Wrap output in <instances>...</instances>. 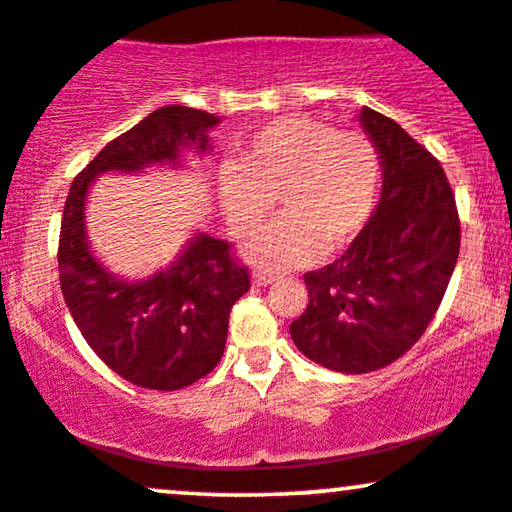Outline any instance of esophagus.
<instances>
[{"mask_svg": "<svg viewBox=\"0 0 512 512\" xmlns=\"http://www.w3.org/2000/svg\"><path fill=\"white\" fill-rule=\"evenodd\" d=\"M276 276H271V273H263V271H254L251 273V283L256 285V288H266V285H271Z\"/></svg>", "mask_w": 512, "mask_h": 512, "instance_id": "34e87169", "label": "esophagus"}]
</instances>
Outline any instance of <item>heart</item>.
Here are the masks:
<instances>
[{"label": "heart", "mask_w": 512, "mask_h": 512, "mask_svg": "<svg viewBox=\"0 0 512 512\" xmlns=\"http://www.w3.org/2000/svg\"><path fill=\"white\" fill-rule=\"evenodd\" d=\"M381 158L371 139L312 117H280L219 170V205L229 232L249 236L273 210L283 217L244 246L246 261L268 271L307 266L349 249L371 222Z\"/></svg>", "instance_id": "heart-1"}]
</instances>
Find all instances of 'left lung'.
Returning <instances> with one entry per match:
<instances>
[{
	"mask_svg": "<svg viewBox=\"0 0 512 512\" xmlns=\"http://www.w3.org/2000/svg\"><path fill=\"white\" fill-rule=\"evenodd\" d=\"M383 188L359 239L305 273V312L290 337L329 371L368 373L405 354L444 298L459 258V214L442 166L393 119L361 107Z\"/></svg>",
	"mask_w": 512,
	"mask_h": 512,
	"instance_id": "obj_1",
	"label": "left lung"
}]
</instances>
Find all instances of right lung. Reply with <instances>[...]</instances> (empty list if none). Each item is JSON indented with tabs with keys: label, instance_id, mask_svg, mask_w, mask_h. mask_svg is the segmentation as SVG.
<instances>
[{
	"label": "right lung",
	"instance_id": "right-lung-1",
	"mask_svg": "<svg viewBox=\"0 0 512 512\" xmlns=\"http://www.w3.org/2000/svg\"><path fill=\"white\" fill-rule=\"evenodd\" d=\"M219 117L192 107L156 109L109 141L73 180L60 222L58 273L65 305L90 349L134 386L178 390L219 364L232 305L251 288L229 244L195 232L166 268L124 278L97 258L87 236V197L104 173L188 168L212 151Z\"/></svg>",
	"mask_w": 512,
	"mask_h": 512
}]
</instances>
